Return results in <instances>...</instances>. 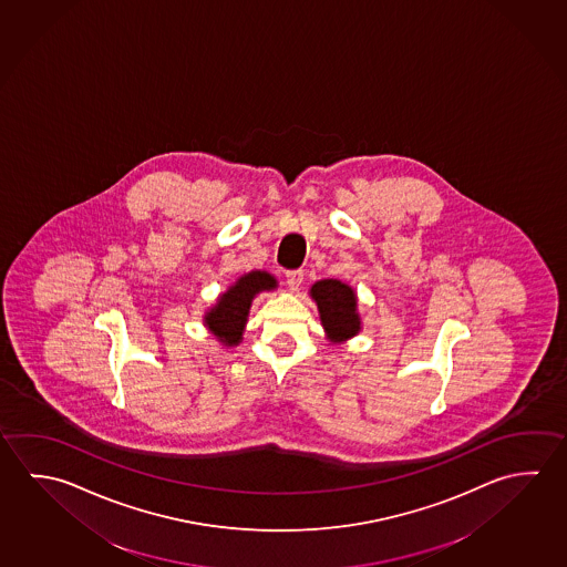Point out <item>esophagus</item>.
I'll list each match as a JSON object with an SVG mask.
<instances>
[{
    "instance_id": "obj_1",
    "label": "esophagus",
    "mask_w": 567,
    "mask_h": 567,
    "mask_svg": "<svg viewBox=\"0 0 567 567\" xmlns=\"http://www.w3.org/2000/svg\"><path fill=\"white\" fill-rule=\"evenodd\" d=\"M287 285L290 290H298L300 285H302V279H305V272L302 270H288L287 275Z\"/></svg>"
}]
</instances>
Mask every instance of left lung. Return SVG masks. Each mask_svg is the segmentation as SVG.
<instances>
[{"mask_svg":"<svg viewBox=\"0 0 567 567\" xmlns=\"http://www.w3.org/2000/svg\"><path fill=\"white\" fill-rule=\"evenodd\" d=\"M310 295L317 300L322 327L327 328L328 338L332 342L357 334L360 318L357 315V295L352 288L340 280H318L310 288Z\"/></svg>","mask_w":567,"mask_h":567,"instance_id":"8db88e82","label":"left lung"}]
</instances>
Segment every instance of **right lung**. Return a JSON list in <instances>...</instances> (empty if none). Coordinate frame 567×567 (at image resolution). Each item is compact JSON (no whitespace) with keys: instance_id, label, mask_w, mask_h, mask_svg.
<instances>
[{"instance_id":"right-lung-1","label":"right lung","mask_w":567,"mask_h":567,"mask_svg":"<svg viewBox=\"0 0 567 567\" xmlns=\"http://www.w3.org/2000/svg\"><path fill=\"white\" fill-rule=\"evenodd\" d=\"M275 287H277V280L272 279L269 272L252 270L249 275L240 277L237 285L230 287L219 298L217 307L210 308V312L205 317V324L219 337L223 344L227 347L239 344L252 297L260 290H270Z\"/></svg>"}]
</instances>
